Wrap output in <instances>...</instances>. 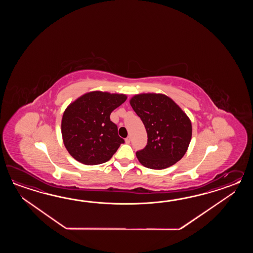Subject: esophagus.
<instances>
[{
	"mask_svg": "<svg viewBox=\"0 0 253 253\" xmlns=\"http://www.w3.org/2000/svg\"><path fill=\"white\" fill-rule=\"evenodd\" d=\"M125 141H126V144H129V143H130V141H131V137H130V136H127V137L125 139Z\"/></svg>",
	"mask_w": 253,
	"mask_h": 253,
	"instance_id": "1",
	"label": "esophagus"
}]
</instances>
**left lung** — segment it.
<instances>
[{
  "label": "left lung",
  "instance_id": "8db88e82",
  "mask_svg": "<svg viewBox=\"0 0 253 253\" xmlns=\"http://www.w3.org/2000/svg\"><path fill=\"white\" fill-rule=\"evenodd\" d=\"M130 105L145 125L147 145L136 152L144 167L161 170L181 160L192 138V123L172 98L164 94L134 95Z\"/></svg>",
  "mask_w": 253,
  "mask_h": 253
}]
</instances>
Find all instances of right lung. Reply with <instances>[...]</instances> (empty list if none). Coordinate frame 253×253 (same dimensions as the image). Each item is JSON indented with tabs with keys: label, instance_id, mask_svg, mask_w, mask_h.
Segmentation results:
<instances>
[{
	"label": "right lung",
	"instance_id": "1",
	"mask_svg": "<svg viewBox=\"0 0 253 253\" xmlns=\"http://www.w3.org/2000/svg\"><path fill=\"white\" fill-rule=\"evenodd\" d=\"M126 95L87 92L70 103L61 120L65 147L77 161L86 166L108 162L125 141L110 120L114 109L126 100Z\"/></svg>",
	"mask_w": 253,
	"mask_h": 253
}]
</instances>
